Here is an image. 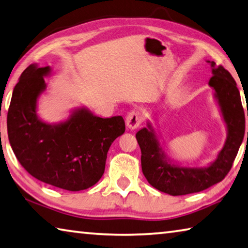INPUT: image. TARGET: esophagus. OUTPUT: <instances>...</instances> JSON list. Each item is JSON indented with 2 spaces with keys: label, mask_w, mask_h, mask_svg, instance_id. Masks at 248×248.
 <instances>
[{
  "label": "esophagus",
  "mask_w": 248,
  "mask_h": 248,
  "mask_svg": "<svg viewBox=\"0 0 248 248\" xmlns=\"http://www.w3.org/2000/svg\"><path fill=\"white\" fill-rule=\"evenodd\" d=\"M142 113L138 110H133L126 116V126L129 129H136L142 123Z\"/></svg>",
  "instance_id": "obj_1"
}]
</instances>
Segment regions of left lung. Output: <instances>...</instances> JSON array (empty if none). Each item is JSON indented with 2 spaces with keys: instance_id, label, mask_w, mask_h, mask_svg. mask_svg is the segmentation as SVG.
<instances>
[{
  "instance_id": "left-lung-1",
  "label": "left lung",
  "mask_w": 248,
  "mask_h": 248,
  "mask_svg": "<svg viewBox=\"0 0 248 248\" xmlns=\"http://www.w3.org/2000/svg\"><path fill=\"white\" fill-rule=\"evenodd\" d=\"M207 62L212 72L209 86L215 90V99L227 126V140L215 161L202 168L181 167L173 163L167 157L149 121L147 127L136 134L141 150V170L147 181L160 192L172 196L202 192L222 181L231 170L244 138L245 114L236 82L223 66H217L214 61Z\"/></svg>"
}]
</instances>
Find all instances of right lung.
<instances>
[{
    "mask_svg": "<svg viewBox=\"0 0 248 248\" xmlns=\"http://www.w3.org/2000/svg\"><path fill=\"white\" fill-rule=\"evenodd\" d=\"M51 67L31 64L21 73L7 113L8 140L30 175L55 187L78 192L94 185L106 168L108 148L125 132L122 116L102 119L85 107L65 121L39 119L37 102Z\"/></svg>",
    "mask_w": 248,
    "mask_h": 248,
    "instance_id": "obj_1",
    "label": "right lung"
}]
</instances>
